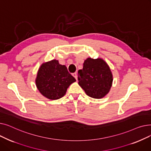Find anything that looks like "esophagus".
Instances as JSON below:
<instances>
[{"label": "esophagus", "instance_id": "esophagus-1", "mask_svg": "<svg viewBox=\"0 0 151 151\" xmlns=\"http://www.w3.org/2000/svg\"><path fill=\"white\" fill-rule=\"evenodd\" d=\"M72 75L74 76V78L77 80V73H76V72H75V73H72Z\"/></svg>", "mask_w": 151, "mask_h": 151}]
</instances>
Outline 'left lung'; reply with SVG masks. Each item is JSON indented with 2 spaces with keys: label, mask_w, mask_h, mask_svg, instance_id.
Segmentation results:
<instances>
[{
  "label": "left lung",
  "mask_w": 151,
  "mask_h": 151,
  "mask_svg": "<svg viewBox=\"0 0 151 151\" xmlns=\"http://www.w3.org/2000/svg\"><path fill=\"white\" fill-rule=\"evenodd\" d=\"M78 84L88 96L101 99L109 92L113 75L107 63L101 59H87L83 68L78 71Z\"/></svg>",
  "instance_id": "1"
}]
</instances>
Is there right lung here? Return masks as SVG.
<instances>
[{"label":"right lung","mask_w":151,"mask_h":151,"mask_svg":"<svg viewBox=\"0 0 151 151\" xmlns=\"http://www.w3.org/2000/svg\"><path fill=\"white\" fill-rule=\"evenodd\" d=\"M76 81L65 65L52 60L43 63L39 68L36 85L39 91L47 99L57 100L66 93L69 86Z\"/></svg>","instance_id":"1"}]
</instances>
